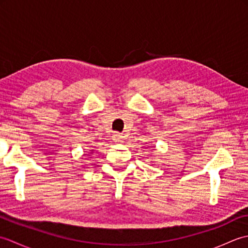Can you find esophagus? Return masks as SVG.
Here are the masks:
<instances>
[{
    "label": "esophagus",
    "instance_id": "obj_1",
    "mask_svg": "<svg viewBox=\"0 0 248 248\" xmlns=\"http://www.w3.org/2000/svg\"><path fill=\"white\" fill-rule=\"evenodd\" d=\"M113 140L116 141V143H123L124 141V136L119 134V133H115L113 135Z\"/></svg>",
    "mask_w": 248,
    "mask_h": 248
}]
</instances>
